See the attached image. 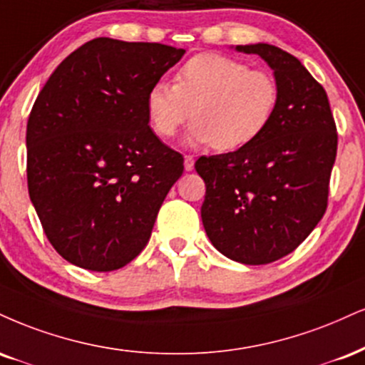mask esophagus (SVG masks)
Instances as JSON below:
<instances>
[{
    "label": "esophagus",
    "mask_w": 365,
    "mask_h": 365,
    "mask_svg": "<svg viewBox=\"0 0 365 365\" xmlns=\"http://www.w3.org/2000/svg\"><path fill=\"white\" fill-rule=\"evenodd\" d=\"M194 163H195L194 156L187 155V156H185V170H187V171H192V170H194Z\"/></svg>",
    "instance_id": "esophagus-1"
}]
</instances>
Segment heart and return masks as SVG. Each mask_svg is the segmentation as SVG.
Here are the masks:
<instances>
[{
	"mask_svg": "<svg viewBox=\"0 0 365 365\" xmlns=\"http://www.w3.org/2000/svg\"><path fill=\"white\" fill-rule=\"evenodd\" d=\"M279 98V83L270 73L230 56L199 54L178 69L175 85L156 81L149 88L146 113L161 139L173 138L192 115L188 143L235 151L265 133Z\"/></svg>",
	"mask_w": 365,
	"mask_h": 365,
	"instance_id": "b5f03b06",
	"label": "heart"
}]
</instances>
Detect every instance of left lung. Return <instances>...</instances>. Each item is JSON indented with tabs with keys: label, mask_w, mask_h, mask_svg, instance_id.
I'll return each instance as SVG.
<instances>
[{
	"label": "left lung",
	"mask_w": 365,
	"mask_h": 365,
	"mask_svg": "<svg viewBox=\"0 0 365 365\" xmlns=\"http://www.w3.org/2000/svg\"><path fill=\"white\" fill-rule=\"evenodd\" d=\"M260 56L279 83L274 120L248 146L200 156V207L210 243L245 265L294 252L322 221L336 158V125L323 86L294 57L270 43L236 46Z\"/></svg>",
	"instance_id": "1"
}]
</instances>
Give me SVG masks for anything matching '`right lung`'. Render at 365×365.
I'll list each match as a JSON object with an SVG mask.
<instances>
[{"mask_svg": "<svg viewBox=\"0 0 365 365\" xmlns=\"http://www.w3.org/2000/svg\"><path fill=\"white\" fill-rule=\"evenodd\" d=\"M185 54L155 42L98 37L56 68L27 124L29 195L56 252L112 272L151 238L183 156L158 139L148 90Z\"/></svg>", "mask_w": 365, "mask_h": 365, "instance_id": "right-lung-1", "label": "right lung"}]
</instances>
